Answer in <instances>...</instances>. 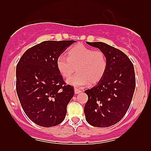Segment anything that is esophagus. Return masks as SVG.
Instances as JSON below:
<instances>
[{
	"label": "esophagus",
	"instance_id": "obj_1",
	"mask_svg": "<svg viewBox=\"0 0 151 151\" xmlns=\"http://www.w3.org/2000/svg\"><path fill=\"white\" fill-rule=\"evenodd\" d=\"M82 91H80V89H77V88H74V93L75 94H78L80 93H81Z\"/></svg>",
	"mask_w": 151,
	"mask_h": 151
}]
</instances>
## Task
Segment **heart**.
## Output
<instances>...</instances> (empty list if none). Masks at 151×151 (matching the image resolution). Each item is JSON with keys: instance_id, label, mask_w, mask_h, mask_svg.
I'll use <instances>...</instances> for the list:
<instances>
[{"instance_id": "heart-1", "label": "heart", "mask_w": 151, "mask_h": 151, "mask_svg": "<svg viewBox=\"0 0 151 151\" xmlns=\"http://www.w3.org/2000/svg\"><path fill=\"white\" fill-rule=\"evenodd\" d=\"M108 66L106 55L100 50H93L83 45L71 47L67 51V57L60 55L56 60V67L62 77L68 78L74 70L77 74L66 83L77 88L98 83L104 77Z\"/></svg>"}]
</instances>
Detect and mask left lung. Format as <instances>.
Instances as JSON below:
<instances>
[{
  "mask_svg": "<svg viewBox=\"0 0 151 151\" xmlns=\"http://www.w3.org/2000/svg\"><path fill=\"white\" fill-rule=\"evenodd\" d=\"M104 53L108 66L101 80L85 93V119L95 127H109L118 123L130 106L136 85L134 65L125 53L104 42H88Z\"/></svg>",
  "mask_w": 151,
  "mask_h": 151,
  "instance_id": "8db88e82",
  "label": "left lung"
}]
</instances>
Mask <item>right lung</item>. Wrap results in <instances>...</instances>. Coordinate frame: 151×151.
<instances>
[{"mask_svg": "<svg viewBox=\"0 0 151 151\" xmlns=\"http://www.w3.org/2000/svg\"><path fill=\"white\" fill-rule=\"evenodd\" d=\"M75 41H45L25 52L16 68V89L24 112L43 127L63 122L74 88L65 84L56 60Z\"/></svg>", "mask_w": 151, "mask_h": 151, "instance_id": "right-lung-1", "label": "right lung"}]
</instances>
